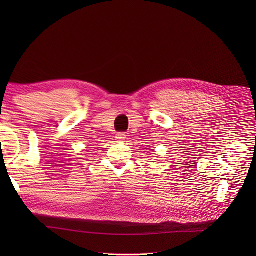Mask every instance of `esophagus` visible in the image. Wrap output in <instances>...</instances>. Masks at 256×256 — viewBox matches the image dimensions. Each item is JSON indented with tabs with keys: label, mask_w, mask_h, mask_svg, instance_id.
Returning <instances> with one entry per match:
<instances>
[{
	"label": "esophagus",
	"mask_w": 256,
	"mask_h": 256,
	"mask_svg": "<svg viewBox=\"0 0 256 256\" xmlns=\"http://www.w3.org/2000/svg\"><path fill=\"white\" fill-rule=\"evenodd\" d=\"M116 140L118 141H124L126 138V134L125 132H118V134H116Z\"/></svg>",
	"instance_id": "34e87169"
}]
</instances>
